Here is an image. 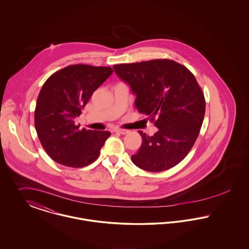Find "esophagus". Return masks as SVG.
<instances>
[{"label": "esophagus", "instance_id": "esophagus-1", "mask_svg": "<svg viewBox=\"0 0 249 249\" xmlns=\"http://www.w3.org/2000/svg\"><path fill=\"white\" fill-rule=\"evenodd\" d=\"M114 132H115V133H118V134H120V135H126V134L129 133V131H128V130H125V129H116Z\"/></svg>", "mask_w": 249, "mask_h": 249}]
</instances>
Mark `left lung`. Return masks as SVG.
Instances as JSON below:
<instances>
[{
	"label": "left lung",
	"mask_w": 249,
	"mask_h": 249,
	"mask_svg": "<svg viewBox=\"0 0 249 249\" xmlns=\"http://www.w3.org/2000/svg\"><path fill=\"white\" fill-rule=\"evenodd\" d=\"M116 75L136 94L139 112L159 129L152 136L138 131L142 144L132 161L148 172L178 164L190 152L202 125L205 100L193 73L167 59L113 66Z\"/></svg>",
	"instance_id": "obj_1"
}]
</instances>
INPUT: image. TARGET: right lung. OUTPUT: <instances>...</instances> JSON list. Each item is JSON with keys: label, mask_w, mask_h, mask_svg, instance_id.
<instances>
[{"label": "right lung", "mask_w": 249, "mask_h": 249, "mask_svg": "<svg viewBox=\"0 0 249 249\" xmlns=\"http://www.w3.org/2000/svg\"><path fill=\"white\" fill-rule=\"evenodd\" d=\"M112 71L110 67L72 65L53 73L43 85L34 124L43 148L57 163L81 168L98 158L111 133L79 130L74 119Z\"/></svg>", "instance_id": "obj_1"}]
</instances>
